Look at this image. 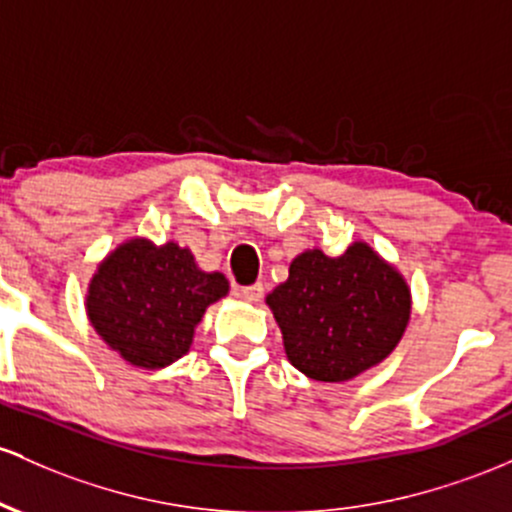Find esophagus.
Wrapping results in <instances>:
<instances>
[{
	"instance_id": "1",
	"label": "esophagus",
	"mask_w": 512,
	"mask_h": 512,
	"mask_svg": "<svg viewBox=\"0 0 512 512\" xmlns=\"http://www.w3.org/2000/svg\"><path fill=\"white\" fill-rule=\"evenodd\" d=\"M262 284H252V286H235V296H238V299H243V301H247V303H255V301H260L262 299Z\"/></svg>"
}]
</instances>
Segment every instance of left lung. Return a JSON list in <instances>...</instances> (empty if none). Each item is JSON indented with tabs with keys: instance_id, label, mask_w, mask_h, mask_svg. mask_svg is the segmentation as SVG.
I'll list each match as a JSON object with an SVG mask.
<instances>
[{
	"instance_id": "obj_1",
	"label": "left lung",
	"mask_w": 512,
	"mask_h": 512,
	"mask_svg": "<svg viewBox=\"0 0 512 512\" xmlns=\"http://www.w3.org/2000/svg\"><path fill=\"white\" fill-rule=\"evenodd\" d=\"M289 362L313 381L340 384L384 362L411 320V286L372 245L340 257L303 250L267 294Z\"/></svg>"
}]
</instances>
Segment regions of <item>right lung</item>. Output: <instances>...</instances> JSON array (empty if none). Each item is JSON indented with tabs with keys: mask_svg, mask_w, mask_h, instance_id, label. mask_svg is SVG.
I'll use <instances>...</instances> for the list:
<instances>
[{
	"mask_svg": "<svg viewBox=\"0 0 512 512\" xmlns=\"http://www.w3.org/2000/svg\"><path fill=\"white\" fill-rule=\"evenodd\" d=\"M228 294L221 272H204L189 247L131 238L99 262L84 308L97 335L138 369L187 355L194 328Z\"/></svg>",
	"mask_w": 512,
	"mask_h": 512,
	"instance_id": "add662e5",
	"label": "right lung"
}]
</instances>
